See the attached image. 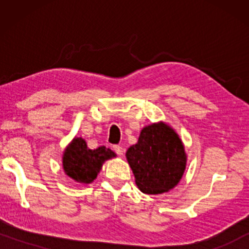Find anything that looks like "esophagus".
<instances>
[{
	"label": "esophagus",
	"instance_id": "1",
	"mask_svg": "<svg viewBox=\"0 0 249 249\" xmlns=\"http://www.w3.org/2000/svg\"><path fill=\"white\" fill-rule=\"evenodd\" d=\"M113 149H114V152L117 153L118 155L122 156V155L124 154V148L122 147V146H120V145H114V146H113Z\"/></svg>",
	"mask_w": 249,
	"mask_h": 249
}]
</instances>
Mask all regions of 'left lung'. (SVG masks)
<instances>
[{"instance_id": "8db88e82", "label": "left lung", "mask_w": 249, "mask_h": 249, "mask_svg": "<svg viewBox=\"0 0 249 249\" xmlns=\"http://www.w3.org/2000/svg\"><path fill=\"white\" fill-rule=\"evenodd\" d=\"M125 156L136 185L141 192L153 195L175 188L187 163L181 139L164 122L142 128L137 144L128 148Z\"/></svg>"}]
</instances>
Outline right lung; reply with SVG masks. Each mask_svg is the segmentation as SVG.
Listing matches in <instances>:
<instances>
[{
	"mask_svg": "<svg viewBox=\"0 0 249 249\" xmlns=\"http://www.w3.org/2000/svg\"><path fill=\"white\" fill-rule=\"evenodd\" d=\"M115 156V153L105 146L96 149L88 148L83 138L76 137L64 149L63 170L74 181L87 185L96 179L103 163Z\"/></svg>",
	"mask_w": 249,
	"mask_h": 249,
	"instance_id": "obj_1",
	"label": "right lung"
}]
</instances>
